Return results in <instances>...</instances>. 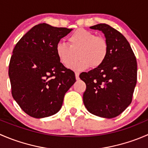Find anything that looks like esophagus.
<instances>
[{
	"label": "esophagus",
	"mask_w": 148,
	"mask_h": 148,
	"mask_svg": "<svg viewBox=\"0 0 148 148\" xmlns=\"http://www.w3.org/2000/svg\"><path fill=\"white\" fill-rule=\"evenodd\" d=\"M75 77H76V79L77 80L79 79V73L75 72Z\"/></svg>",
	"instance_id": "1"
}]
</instances>
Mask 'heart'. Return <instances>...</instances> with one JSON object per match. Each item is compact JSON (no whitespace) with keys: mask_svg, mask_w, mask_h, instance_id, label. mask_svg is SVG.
<instances>
[{"mask_svg":"<svg viewBox=\"0 0 148 148\" xmlns=\"http://www.w3.org/2000/svg\"><path fill=\"white\" fill-rule=\"evenodd\" d=\"M69 46L59 41L55 51L59 62L68 67L73 61L75 53L79 50L80 59L70 66L74 71H83L91 66L97 67L105 61L108 53V44L102 37L97 36L92 31L79 28L69 37Z\"/></svg>","mask_w":148,"mask_h":148,"instance_id":"1","label":"heart"}]
</instances>
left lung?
Segmentation results:
<instances>
[{
  "label": "left lung",
  "instance_id": "8db88e82",
  "mask_svg": "<svg viewBox=\"0 0 148 148\" xmlns=\"http://www.w3.org/2000/svg\"><path fill=\"white\" fill-rule=\"evenodd\" d=\"M104 34L108 44L105 61L80 79L86 85L83 102L92 114L104 118L120 114L132 102L137 83V61L125 37L105 23L91 26Z\"/></svg>",
  "mask_w": 148,
  "mask_h": 148
}]
</instances>
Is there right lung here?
<instances>
[{
  "label": "right lung",
  "instance_id": "1",
  "mask_svg": "<svg viewBox=\"0 0 148 148\" xmlns=\"http://www.w3.org/2000/svg\"><path fill=\"white\" fill-rule=\"evenodd\" d=\"M72 29L40 23L16 44L8 69L12 96L31 117L44 118L62 108L75 74L59 62L55 46Z\"/></svg>",
  "mask_w": 148,
  "mask_h": 148
}]
</instances>
